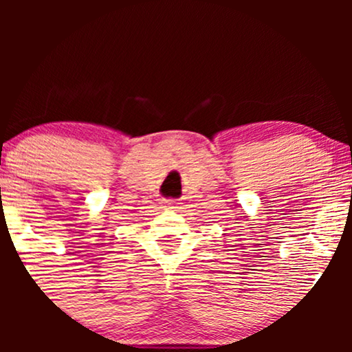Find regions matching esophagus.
<instances>
[{"label":"esophagus","instance_id":"obj_1","mask_svg":"<svg viewBox=\"0 0 352 352\" xmlns=\"http://www.w3.org/2000/svg\"><path fill=\"white\" fill-rule=\"evenodd\" d=\"M165 207L168 210H177L179 208V205H177L175 200H165Z\"/></svg>","mask_w":352,"mask_h":352}]
</instances>
